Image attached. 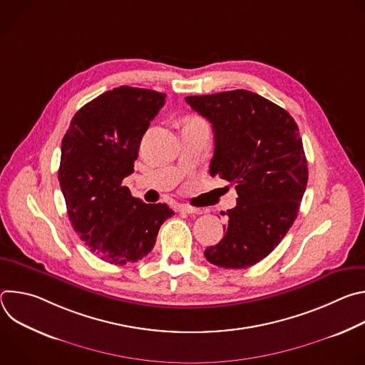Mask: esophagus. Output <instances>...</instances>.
Here are the masks:
<instances>
[{"label":"esophagus","instance_id":"1","mask_svg":"<svg viewBox=\"0 0 365 365\" xmlns=\"http://www.w3.org/2000/svg\"><path fill=\"white\" fill-rule=\"evenodd\" d=\"M178 210L180 212H186V214H202V211L199 210V207H193V206H189V205H179Z\"/></svg>","mask_w":365,"mask_h":365}]
</instances>
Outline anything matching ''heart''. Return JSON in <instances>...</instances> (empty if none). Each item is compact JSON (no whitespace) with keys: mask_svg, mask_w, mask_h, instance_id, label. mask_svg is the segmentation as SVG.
I'll return each mask as SVG.
<instances>
[{"mask_svg":"<svg viewBox=\"0 0 365 365\" xmlns=\"http://www.w3.org/2000/svg\"><path fill=\"white\" fill-rule=\"evenodd\" d=\"M192 120H199V118H192Z\"/></svg>","mask_w":365,"mask_h":365,"instance_id":"1","label":"heart"}]
</instances>
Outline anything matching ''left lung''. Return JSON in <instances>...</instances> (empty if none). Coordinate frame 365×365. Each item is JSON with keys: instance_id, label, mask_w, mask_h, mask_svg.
Listing matches in <instances>:
<instances>
[{"instance_id": "left-lung-1", "label": "left lung", "mask_w": 365, "mask_h": 365, "mask_svg": "<svg viewBox=\"0 0 365 365\" xmlns=\"http://www.w3.org/2000/svg\"><path fill=\"white\" fill-rule=\"evenodd\" d=\"M212 124L211 176L235 185L224 238L205 250L210 263L247 269L267 257L293 225L307 185L299 128L274 102L245 89L186 96Z\"/></svg>"}]
</instances>
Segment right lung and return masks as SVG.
<instances>
[{
    "label": "right lung",
    "mask_w": 365,
    "mask_h": 365,
    "mask_svg": "<svg viewBox=\"0 0 365 365\" xmlns=\"http://www.w3.org/2000/svg\"><path fill=\"white\" fill-rule=\"evenodd\" d=\"M165 98L131 86L103 92L73 115L62 140L58 176L69 221L85 245L111 264L145 257L162 224L175 215L166 203H144L123 186Z\"/></svg>",
    "instance_id": "add662e5"
}]
</instances>
